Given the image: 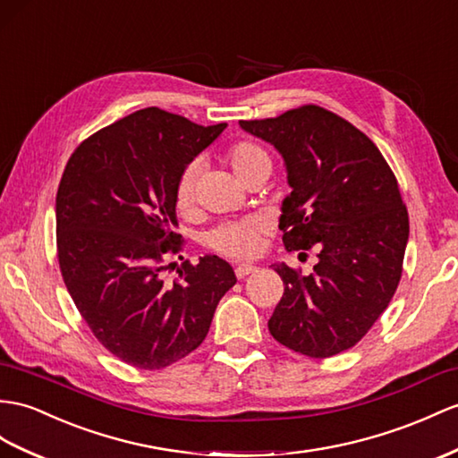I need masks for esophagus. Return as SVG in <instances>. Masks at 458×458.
Segmentation results:
<instances>
[{"label":"esophagus","instance_id":"34e87169","mask_svg":"<svg viewBox=\"0 0 458 458\" xmlns=\"http://www.w3.org/2000/svg\"><path fill=\"white\" fill-rule=\"evenodd\" d=\"M252 272H256V266H252V264H239L235 267V276L239 277V280H242V277H247Z\"/></svg>","mask_w":458,"mask_h":458}]
</instances>
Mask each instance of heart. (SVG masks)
<instances>
[{
  "mask_svg": "<svg viewBox=\"0 0 458 458\" xmlns=\"http://www.w3.org/2000/svg\"><path fill=\"white\" fill-rule=\"evenodd\" d=\"M225 161L241 181L250 173L267 166L272 169V157L262 145L254 141H239L233 143L225 151ZM196 178H198V165L191 163L182 171L181 178L176 182L174 202L181 211H188L194 204L196 198ZM262 221L256 217H244L235 221H225L211 229L206 237L208 247L229 259H250L260 249L262 242Z\"/></svg>",
  "mask_w": 458,
  "mask_h": 458,
  "instance_id": "1",
  "label": "heart"
}]
</instances>
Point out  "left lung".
<instances>
[{"mask_svg": "<svg viewBox=\"0 0 458 458\" xmlns=\"http://www.w3.org/2000/svg\"><path fill=\"white\" fill-rule=\"evenodd\" d=\"M239 124L284 157L292 186L280 216L285 249H313L318 259L309 276L274 264L284 295L267 328L309 358L350 350L403 276L410 225L396 176L363 131L317 105Z\"/></svg>", "mask_w": 458, "mask_h": 458, "instance_id": "left-lung-1", "label": "left lung"}]
</instances>
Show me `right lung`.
I'll return each mask as SVG.
<instances>
[{
  "label": "right lung",
  "mask_w": 458,
  "mask_h": 458,
  "mask_svg": "<svg viewBox=\"0 0 458 458\" xmlns=\"http://www.w3.org/2000/svg\"><path fill=\"white\" fill-rule=\"evenodd\" d=\"M225 122L199 126L157 106L138 110L80 143L55 194L64 284L87 327L118 360L163 369L204 342L219 299L237 284L216 254L182 262L165 280L176 182Z\"/></svg>",
  "instance_id": "add662e5"
}]
</instances>
